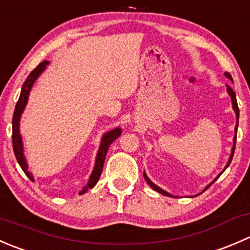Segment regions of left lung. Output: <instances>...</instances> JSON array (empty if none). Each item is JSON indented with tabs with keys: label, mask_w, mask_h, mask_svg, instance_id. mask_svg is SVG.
<instances>
[{
	"label": "left lung",
	"mask_w": 250,
	"mask_h": 250,
	"mask_svg": "<svg viewBox=\"0 0 250 250\" xmlns=\"http://www.w3.org/2000/svg\"><path fill=\"white\" fill-rule=\"evenodd\" d=\"M225 76L229 78V80H231L232 81V77H231V75L229 74V72H225ZM226 90H228V93H229V95H230V98H231V103H232V109H233V111H234V113H236V125H234V137H233V146H232V148H231V155H230V157H229V161H228V163H226V166H225V168H224V170L226 169V168L229 167V166H230V163H231V161H232V157H233V153H234V146H236V138H237V128H238V118H239V110H238V105H237V100H236V93L233 92L232 90V88L230 87V85H226ZM224 170L223 172H221L220 174H219L218 176H216L215 179H214L213 181H211L210 184H209V185H207L206 186V188H204L203 191H206L207 188H209V186L211 185V184L214 183V181L216 180V179L219 178V176L221 175V174L224 173ZM144 178H145V180L147 181V184L148 185L151 186V188H153V190L155 191H157L158 193H162V195H165V196H169V197H175V196H173L172 193H169V192H167V191H165L163 190V188H161L160 186H157L156 185L155 183H152V181L150 180V179H148V176L146 175V173L144 172ZM202 191V192H203Z\"/></svg>",
	"instance_id": "left-lung-1"
}]
</instances>
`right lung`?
Listing matches in <instances>:
<instances>
[{"label":"right lung","mask_w":250,"mask_h":250,"mask_svg":"<svg viewBox=\"0 0 250 250\" xmlns=\"http://www.w3.org/2000/svg\"><path fill=\"white\" fill-rule=\"evenodd\" d=\"M47 65H49V62H48V60H44V62H41V64L37 65V67L34 70V71L30 72V75L27 76L26 81H25L24 84H22L19 100H18L16 105V110H14L13 121H12V129H13V133H12V143H13L14 155H16L17 161L18 163H19L20 167H21V169L24 170V173L26 174V176L31 181H35V179H34V175H32V173L29 172V165H27L26 157H25L24 155V145H22V138H21V134H20V118H21L22 112H24L25 107H26L27 100H29V95H30V92H31L32 85H34V83L36 82L37 78L41 76L42 72L47 69ZM121 134H122V129H121L120 127H117L115 128V129L109 130V132H106L104 135H103L102 140H100L99 150H98L97 157H95L94 168H93L92 174H90L88 184L80 191V195L85 193L89 188H94L95 184L98 183L100 175H102L107 150H109L111 144L117 139Z\"/></svg>","instance_id":"add662e5"}]
</instances>
